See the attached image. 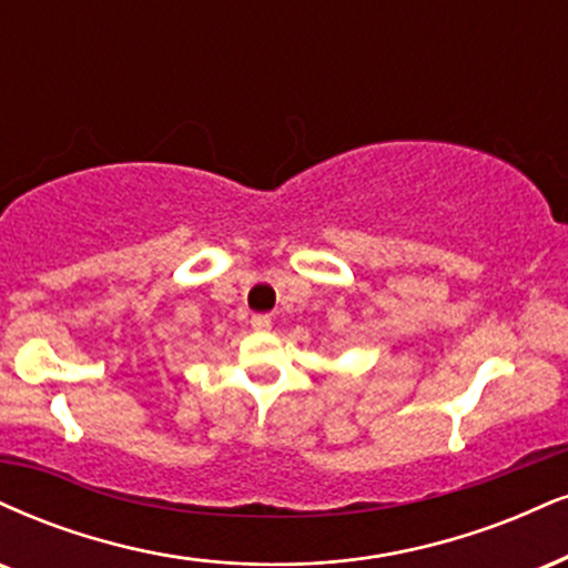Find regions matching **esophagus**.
Segmentation results:
<instances>
[{
    "label": "esophagus",
    "instance_id": "obj_1",
    "mask_svg": "<svg viewBox=\"0 0 568 568\" xmlns=\"http://www.w3.org/2000/svg\"><path fill=\"white\" fill-rule=\"evenodd\" d=\"M251 327H254V331L266 333L272 327V317L270 314H254V317H251Z\"/></svg>",
    "mask_w": 568,
    "mask_h": 568
}]
</instances>
